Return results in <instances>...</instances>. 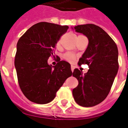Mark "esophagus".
<instances>
[{"instance_id":"1","label":"esophagus","mask_w":128,"mask_h":128,"mask_svg":"<svg viewBox=\"0 0 128 128\" xmlns=\"http://www.w3.org/2000/svg\"><path fill=\"white\" fill-rule=\"evenodd\" d=\"M74 66L73 65H72V66H71V70H72V72L74 71Z\"/></svg>"}]
</instances>
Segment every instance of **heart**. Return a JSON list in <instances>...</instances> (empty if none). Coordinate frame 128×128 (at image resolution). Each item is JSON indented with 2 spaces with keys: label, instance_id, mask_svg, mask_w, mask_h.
Here are the masks:
<instances>
[{
  "label": "heart",
  "instance_id": "heart-1",
  "mask_svg": "<svg viewBox=\"0 0 128 128\" xmlns=\"http://www.w3.org/2000/svg\"><path fill=\"white\" fill-rule=\"evenodd\" d=\"M64 58L65 60H66L67 61L72 62L75 58V56L71 53H66L64 55Z\"/></svg>",
  "mask_w": 128,
  "mask_h": 128
}]
</instances>
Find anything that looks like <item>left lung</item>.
Wrapping results in <instances>:
<instances>
[{
	"mask_svg": "<svg viewBox=\"0 0 128 128\" xmlns=\"http://www.w3.org/2000/svg\"><path fill=\"white\" fill-rule=\"evenodd\" d=\"M88 38V47L79 59L78 65L88 64L89 70L83 74L78 68L72 76L78 81L72 95L78 105L91 107L106 98L119 69L118 49L114 40L102 28L94 24H83L72 27Z\"/></svg>",
	"mask_w": 128,
	"mask_h": 128,
	"instance_id": "obj_1",
	"label": "left lung"
}]
</instances>
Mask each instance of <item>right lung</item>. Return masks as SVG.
<instances>
[{"instance_id": "1", "label": "right lung", "mask_w": 128, "mask_h": 128, "mask_svg": "<svg viewBox=\"0 0 128 128\" xmlns=\"http://www.w3.org/2000/svg\"><path fill=\"white\" fill-rule=\"evenodd\" d=\"M68 28V26L40 22L19 39L15 67L21 90L31 102L40 104L52 102L66 79L72 74L70 64L60 61L58 57L56 66L47 62Z\"/></svg>"}]
</instances>
